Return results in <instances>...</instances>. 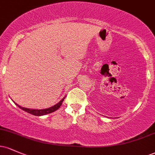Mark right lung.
Instances as JSON below:
<instances>
[{"mask_svg":"<svg viewBox=\"0 0 155 155\" xmlns=\"http://www.w3.org/2000/svg\"><path fill=\"white\" fill-rule=\"evenodd\" d=\"M64 99H65V97L62 99V100L60 101L58 104L54 105V106H51V107H50V108H45V109H31V108H27L22 107V106H19V105H17V104H15L17 105V106H18L19 108L22 109L23 111L28 112V113L31 114L35 115V116H43V115H46V114H47L52 113V112H54L56 111V110H58V108L60 107V106H61L62 104H63Z\"/></svg>","mask_w":155,"mask_h":155,"instance_id":"right-lung-1","label":"right lung"}]
</instances>
